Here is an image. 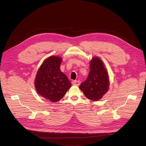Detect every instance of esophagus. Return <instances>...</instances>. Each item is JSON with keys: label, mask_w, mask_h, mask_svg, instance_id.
<instances>
[{"label": "esophagus", "mask_w": 146, "mask_h": 146, "mask_svg": "<svg viewBox=\"0 0 146 146\" xmlns=\"http://www.w3.org/2000/svg\"><path fill=\"white\" fill-rule=\"evenodd\" d=\"M72 84L74 86H79L80 84V82L79 80H75L72 82Z\"/></svg>", "instance_id": "1"}]
</instances>
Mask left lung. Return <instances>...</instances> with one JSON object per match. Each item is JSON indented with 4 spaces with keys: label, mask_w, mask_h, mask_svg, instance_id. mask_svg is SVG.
I'll list each match as a JSON object with an SVG mask.
<instances>
[{
    "label": "left lung",
    "mask_w": 146,
    "mask_h": 146,
    "mask_svg": "<svg viewBox=\"0 0 146 146\" xmlns=\"http://www.w3.org/2000/svg\"><path fill=\"white\" fill-rule=\"evenodd\" d=\"M109 86L108 73L103 61L98 57H93L88 78L81 83L80 89L90 100L98 101L108 92Z\"/></svg>",
    "instance_id": "8db88e82"
}]
</instances>
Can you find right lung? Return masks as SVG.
<instances>
[{
	"mask_svg": "<svg viewBox=\"0 0 146 146\" xmlns=\"http://www.w3.org/2000/svg\"><path fill=\"white\" fill-rule=\"evenodd\" d=\"M62 58L52 56L46 58L40 67L35 79L37 93L52 102L62 99L72 84L60 70Z\"/></svg>",
	"mask_w": 146,
	"mask_h": 146,
	"instance_id": "right-lung-1",
	"label": "right lung"
}]
</instances>
